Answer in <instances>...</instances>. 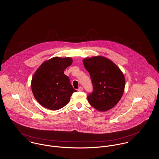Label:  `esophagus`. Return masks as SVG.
Returning a JSON list of instances; mask_svg holds the SVG:
<instances>
[{
  "instance_id": "1",
  "label": "esophagus",
  "mask_w": 159,
  "mask_h": 159,
  "mask_svg": "<svg viewBox=\"0 0 159 159\" xmlns=\"http://www.w3.org/2000/svg\"><path fill=\"white\" fill-rule=\"evenodd\" d=\"M83 90V88L82 87H80L79 89H78V91H79V92H82Z\"/></svg>"
}]
</instances>
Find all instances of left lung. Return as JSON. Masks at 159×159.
<instances>
[{
  "instance_id": "obj_1",
  "label": "left lung",
  "mask_w": 159,
  "mask_h": 159,
  "mask_svg": "<svg viewBox=\"0 0 159 159\" xmlns=\"http://www.w3.org/2000/svg\"><path fill=\"white\" fill-rule=\"evenodd\" d=\"M90 74L93 91L88 100L100 111H108L120 100L125 88V77L121 70L111 60L103 56H94L83 60Z\"/></svg>"
}]
</instances>
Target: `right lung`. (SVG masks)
I'll return each instance as SVG.
<instances>
[{"instance_id": "right-lung-1", "label": "right lung", "mask_w": 159, "mask_h": 159, "mask_svg": "<svg viewBox=\"0 0 159 159\" xmlns=\"http://www.w3.org/2000/svg\"><path fill=\"white\" fill-rule=\"evenodd\" d=\"M72 62L71 57H52L42 64L35 72L31 81L32 91L42 107L51 110H59L76 92L64 72Z\"/></svg>"}]
</instances>
